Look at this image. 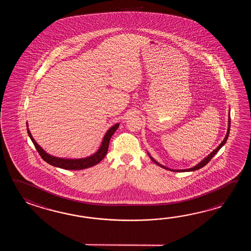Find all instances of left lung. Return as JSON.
Returning a JSON list of instances; mask_svg holds the SVG:
<instances>
[{
    "label": "left lung",
    "instance_id": "8db88e82",
    "mask_svg": "<svg viewBox=\"0 0 251 251\" xmlns=\"http://www.w3.org/2000/svg\"><path fill=\"white\" fill-rule=\"evenodd\" d=\"M229 129H230V118H229H229H228V128H227V133H226V135H225V137H224V140H223V142L221 143V144H219L218 147L216 148V149L213 150V151L210 153V154L207 155L204 159L201 160L198 164H197L196 166H194L192 168H190V169H186V170H171V169H169V168H167L165 166L161 165L160 163H159L158 161H156V160L150 155L149 152H148V155H149L150 159L152 160L153 162H154L155 164H157L158 166H160L161 168H163V169H165V170H168V171H177V172H187V171H198L199 169H201V168H203V166L206 165L207 163H208L209 161L211 160V159L213 158L214 155L216 154L217 152L219 151V150L221 149L223 146H224L225 143L227 142V139L229 137Z\"/></svg>",
    "mask_w": 251,
    "mask_h": 251
}]
</instances>
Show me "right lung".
Returning <instances> with one entry per match:
<instances>
[{"mask_svg":"<svg viewBox=\"0 0 251 251\" xmlns=\"http://www.w3.org/2000/svg\"><path fill=\"white\" fill-rule=\"evenodd\" d=\"M120 123L115 124L111 127L109 128L107 131V133H105L103 140H102L100 147L97 151L95 153L88 156L86 158H80V159H67V158H60V157H55L53 155L49 154L42 147L35 141V139L33 138L32 134L30 133L29 129H28V124L27 122V134L29 136V138L31 139L33 144L35 145L36 149L38 151L39 155L41 156L43 160L46 162H48V164L60 168V169H64V170H68V171H79V170H84L91 168L92 166H95L100 163L104 157L106 156L108 150V144L109 141L114 133L117 131Z\"/></svg>","mask_w":251,"mask_h":251,"instance_id":"right-lung-1","label":"right lung"}]
</instances>
